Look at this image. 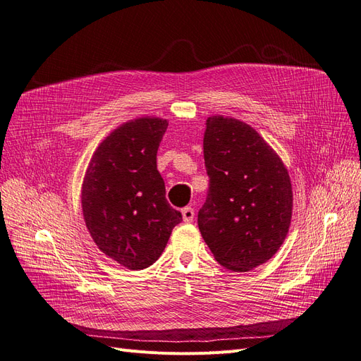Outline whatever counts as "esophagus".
<instances>
[{
	"label": "esophagus",
	"instance_id": "1",
	"mask_svg": "<svg viewBox=\"0 0 361 361\" xmlns=\"http://www.w3.org/2000/svg\"><path fill=\"white\" fill-rule=\"evenodd\" d=\"M182 218L185 223H191L194 220V209L191 206H187L182 209Z\"/></svg>",
	"mask_w": 361,
	"mask_h": 361
}]
</instances>
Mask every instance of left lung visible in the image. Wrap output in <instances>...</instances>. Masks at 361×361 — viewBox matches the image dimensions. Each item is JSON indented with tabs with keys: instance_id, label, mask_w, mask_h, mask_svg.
<instances>
[{
	"instance_id": "obj_1",
	"label": "left lung",
	"mask_w": 361,
	"mask_h": 361,
	"mask_svg": "<svg viewBox=\"0 0 361 361\" xmlns=\"http://www.w3.org/2000/svg\"><path fill=\"white\" fill-rule=\"evenodd\" d=\"M203 155L209 190L197 220L204 243L227 269L265 264L290 226L286 167L253 128L223 116L207 117Z\"/></svg>"
}]
</instances>
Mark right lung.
<instances>
[{
    "instance_id": "add662e5",
    "label": "right lung",
    "mask_w": 361,
    "mask_h": 361,
    "mask_svg": "<svg viewBox=\"0 0 361 361\" xmlns=\"http://www.w3.org/2000/svg\"><path fill=\"white\" fill-rule=\"evenodd\" d=\"M167 120L141 117L108 135L87 169L81 203L85 226L104 255L128 269L158 260L182 214L169 204L157 169Z\"/></svg>"
}]
</instances>
